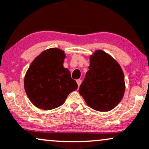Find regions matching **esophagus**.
I'll use <instances>...</instances> for the list:
<instances>
[{
	"label": "esophagus",
	"mask_w": 149,
	"mask_h": 149,
	"mask_svg": "<svg viewBox=\"0 0 149 149\" xmlns=\"http://www.w3.org/2000/svg\"><path fill=\"white\" fill-rule=\"evenodd\" d=\"M76 82H77V84H78V87H80V84H81V82H82V80H80V79H78V80H76Z\"/></svg>",
	"instance_id": "34e87169"
}]
</instances>
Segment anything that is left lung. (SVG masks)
I'll return each mask as SVG.
<instances>
[{"mask_svg": "<svg viewBox=\"0 0 149 149\" xmlns=\"http://www.w3.org/2000/svg\"><path fill=\"white\" fill-rule=\"evenodd\" d=\"M89 63L79 94L87 105L95 110H112L125 92L123 70L116 60L102 50H96L89 56Z\"/></svg>", "mask_w": 149, "mask_h": 149, "instance_id": "obj_1", "label": "left lung"}]
</instances>
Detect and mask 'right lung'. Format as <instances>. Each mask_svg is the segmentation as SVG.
<instances>
[{
  "instance_id": "right-lung-1",
  "label": "right lung",
  "mask_w": 149,
  "mask_h": 149,
  "mask_svg": "<svg viewBox=\"0 0 149 149\" xmlns=\"http://www.w3.org/2000/svg\"><path fill=\"white\" fill-rule=\"evenodd\" d=\"M63 50L51 48L36 57L24 77V88L35 107L49 110L65 102L68 95L78 88L69 69L63 66Z\"/></svg>"
}]
</instances>
